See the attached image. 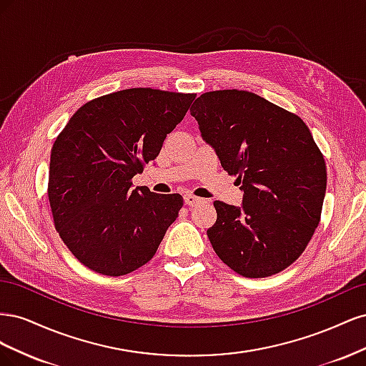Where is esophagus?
<instances>
[{
    "label": "esophagus",
    "mask_w": 366,
    "mask_h": 366,
    "mask_svg": "<svg viewBox=\"0 0 366 366\" xmlns=\"http://www.w3.org/2000/svg\"><path fill=\"white\" fill-rule=\"evenodd\" d=\"M184 203H186L187 206H197V204L203 203V198H198V197H195V195H192V194H186V195H184Z\"/></svg>",
    "instance_id": "esophagus-1"
}]
</instances>
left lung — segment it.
I'll use <instances>...</instances> for the list:
<instances>
[{
  "mask_svg": "<svg viewBox=\"0 0 366 366\" xmlns=\"http://www.w3.org/2000/svg\"><path fill=\"white\" fill-rule=\"evenodd\" d=\"M191 114L224 171L237 175L242 206L214 202L207 237L218 258L246 278L293 264L322 212L327 168L301 117L244 90L197 97Z\"/></svg>",
  "mask_w": 366,
  "mask_h": 366,
  "instance_id": "1",
  "label": "left lung"
}]
</instances>
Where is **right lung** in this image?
<instances>
[{
  "label": "right lung",
  "mask_w": 366,
  "mask_h": 366,
  "mask_svg": "<svg viewBox=\"0 0 366 366\" xmlns=\"http://www.w3.org/2000/svg\"><path fill=\"white\" fill-rule=\"evenodd\" d=\"M197 94L128 88L82 105L51 148L49 202L64 244L90 270L145 265L183 206L180 194L132 189Z\"/></svg>",
  "instance_id": "1"
}]
</instances>
